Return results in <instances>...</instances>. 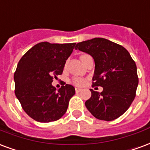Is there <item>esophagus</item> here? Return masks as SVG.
I'll return each mask as SVG.
<instances>
[{
	"instance_id": "esophagus-1",
	"label": "esophagus",
	"mask_w": 150,
	"mask_h": 150,
	"mask_svg": "<svg viewBox=\"0 0 150 150\" xmlns=\"http://www.w3.org/2000/svg\"><path fill=\"white\" fill-rule=\"evenodd\" d=\"M75 91H76V92H80L81 91V88H75Z\"/></svg>"
}]
</instances>
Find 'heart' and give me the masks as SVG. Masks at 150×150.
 Segmentation results:
<instances>
[{
  "instance_id": "heart-1",
  "label": "heart",
  "mask_w": 150,
  "mask_h": 150,
  "mask_svg": "<svg viewBox=\"0 0 150 150\" xmlns=\"http://www.w3.org/2000/svg\"><path fill=\"white\" fill-rule=\"evenodd\" d=\"M84 55L86 54H83L81 55V58H82V57H84ZM72 83L74 84V85H76V86H81V85H83L84 83V80L83 79V78H81V77H79V76H75V77H73L72 78Z\"/></svg>"
}]
</instances>
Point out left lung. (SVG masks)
<instances>
[{
  "instance_id": "1",
  "label": "left lung",
  "mask_w": 150,
  "mask_h": 150,
  "mask_svg": "<svg viewBox=\"0 0 150 150\" xmlns=\"http://www.w3.org/2000/svg\"><path fill=\"white\" fill-rule=\"evenodd\" d=\"M75 49L95 61L92 86L103 87L100 93L90 89L85 106L93 116L104 121L118 119L130 108L138 84L137 66L124 47L103 38L78 42Z\"/></svg>"
}]
</instances>
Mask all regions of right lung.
I'll use <instances>...</instances> for the list:
<instances>
[{
  "label": "right lung",
  "mask_w": 150,
  "mask_h": 150,
  "mask_svg": "<svg viewBox=\"0 0 150 150\" xmlns=\"http://www.w3.org/2000/svg\"><path fill=\"white\" fill-rule=\"evenodd\" d=\"M75 45L42 42L27 51L18 62L14 74L16 96L23 111L37 122L56 121L67 111L75 88L65 83L57 91L52 82L62 74Z\"/></svg>",
  "instance_id": "1"
}]
</instances>
